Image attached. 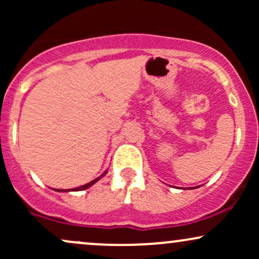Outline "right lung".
<instances>
[{"label":"right lung","mask_w":259,"mask_h":259,"mask_svg":"<svg viewBox=\"0 0 259 259\" xmlns=\"http://www.w3.org/2000/svg\"><path fill=\"white\" fill-rule=\"evenodd\" d=\"M106 173H107V170H106L105 173H103L102 175H100L99 178H96V179H94V180H92V181H90V183L85 184V185H82V186H80V187H75V189H72V190H57V189H56V191L67 192V191H81V190H86V189H89V187H90V186L94 185V184H96L97 181H99V180L101 179V178H103V177H105Z\"/></svg>","instance_id":"1"}]
</instances>
